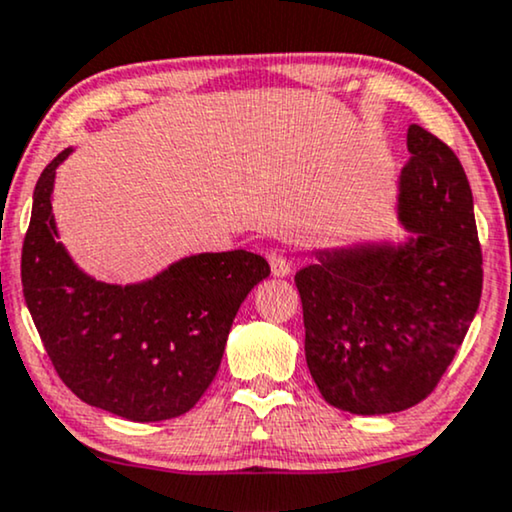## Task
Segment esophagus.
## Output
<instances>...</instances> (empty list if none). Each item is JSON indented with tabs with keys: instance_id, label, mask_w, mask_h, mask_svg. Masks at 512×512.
<instances>
[{
	"instance_id": "34e87169",
	"label": "esophagus",
	"mask_w": 512,
	"mask_h": 512,
	"mask_svg": "<svg viewBox=\"0 0 512 512\" xmlns=\"http://www.w3.org/2000/svg\"><path fill=\"white\" fill-rule=\"evenodd\" d=\"M267 260H269L271 274H274V276L283 278V276L290 274V264H288V260H286V257H283V255H278V252H271Z\"/></svg>"
}]
</instances>
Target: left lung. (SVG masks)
I'll return each mask as SVG.
<instances>
[{
    "label": "left lung",
    "instance_id": "1",
    "mask_svg": "<svg viewBox=\"0 0 512 512\" xmlns=\"http://www.w3.org/2000/svg\"><path fill=\"white\" fill-rule=\"evenodd\" d=\"M406 146L413 158L394 203L406 236L314 248L316 262L295 274L309 373L328 404L357 416L428 397L480 307L482 250L463 165L420 125Z\"/></svg>",
    "mask_w": 512,
    "mask_h": 512
}]
</instances>
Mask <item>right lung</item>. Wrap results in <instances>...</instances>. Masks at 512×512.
<instances>
[{
    "label": "right lung",
    "instance_id": "obj_1",
    "mask_svg": "<svg viewBox=\"0 0 512 512\" xmlns=\"http://www.w3.org/2000/svg\"><path fill=\"white\" fill-rule=\"evenodd\" d=\"M56 155L37 179L21 281L37 333L61 380L89 406L134 423L191 411L222 364L231 323L269 276L245 250L200 252L137 283L87 274L61 243L54 217Z\"/></svg>",
    "mask_w": 512,
    "mask_h": 512
}]
</instances>
